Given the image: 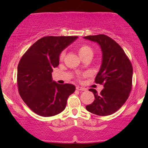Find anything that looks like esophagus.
<instances>
[{
  "label": "esophagus",
  "instance_id": "1",
  "mask_svg": "<svg viewBox=\"0 0 148 148\" xmlns=\"http://www.w3.org/2000/svg\"><path fill=\"white\" fill-rule=\"evenodd\" d=\"M76 90H81V91H86V90H87V89H86V88L81 87V86H76Z\"/></svg>",
  "mask_w": 148,
  "mask_h": 148
}]
</instances>
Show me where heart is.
I'll return each mask as SVG.
<instances>
[{
    "label": "heart",
    "mask_w": 148,
    "mask_h": 148,
    "mask_svg": "<svg viewBox=\"0 0 148 148\" xmlns=\"http://www.w3.org/2000/svg\"><path fill=\"white\" fill-rule=\"evenodd\" d=\"M76 50H77L78 53H79V55L81 58L83 57L85 55H86V54L89 53H92V49H90V47L87 45H81L78 46ZM64 53L62 52L60 55V60H62V59L64 58ZM78 77H79V79H80V78H81V76H79Z\"/></svg>",
    "instance_id": "1"
}]
</instances>
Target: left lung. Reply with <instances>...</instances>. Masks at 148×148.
Wrapping results in <instances>:
<instances>
[{"mask_svg": "<svg viewBox=\"0 0 148 148\" xmlns=\"http://www.w3.org/2000/svg\"><path fill=\"white\" fill-rule=\"evenodd\" d=\"M84 38L97 42L101 47L102 63L95 81L103 86L100 93L93 88L89 89L95 99L86 108L97 115H111L123 106L130 96L132 87V64L122 47L110 37L100 34Z\"/></svg>", "mask_w": 148, "mask_h": 148, "instance_id": "left-lung-1", "label": "left lung"}]
</instances>
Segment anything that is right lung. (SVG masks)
Returning <instances> with one entry per match:
<instances>
[{"instance_id":"1","label":"right lung","mask_w":148,"mask_h":148,"mask_svg":"<svg viewBox=\"0 0 148 148\" xmlns=\"http://www.w3.org/2000/svg\"><path fill=\"white\" fill-rule=\"evenodd\" d=\"M77 36H47L38 40L21 57L17 68L18 93L30 109L43 117L64 111L69 96L75 91L69 84L53 81V69L59 56Z\"/></svg>"}]
</instances>
